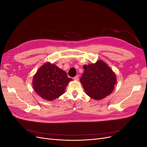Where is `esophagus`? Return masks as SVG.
I'll list each match as a JSON object with an SVG mask.
<instances>
[{
  "instance_id": "1",
  "label": "esophagus",
  "mask_w": 147,
  "mask_h": 147,
  "mask_svg": "<svg viewBox=\"0 0 147 147\" xmlns=\"http://www.w3.org/2000/svg\"><path fill=\"white\" fill-rule=\"evenodd\" d=\"M78 78H79V76H78V75H76V76H75V77L74 78V80H75V81H78Z\"/></svg>"
}]
</instances>
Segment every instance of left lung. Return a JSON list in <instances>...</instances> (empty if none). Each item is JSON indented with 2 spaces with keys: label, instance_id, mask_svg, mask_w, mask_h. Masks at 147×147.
<instances>
[{
  "label": "left lung",
  "instance_id": "8db88e82",
  "mask_svg": "<svg viewBox=\"0 0 147 147\" xmlns=\"http://www.w3.org/2000/svg\"><path fill=\"white\" fill-rule=\"evenodd\" d=\"M80 82L86 94L94 100H100L110 95L117 83L112 69L102 60L94 64L84 65Z\"/></svg>",
  "mask_w": 147,
  "mask_h": 147
}]
</instances>
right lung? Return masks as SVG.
Wrapping results in <instances>:
<instances>
[{
    "mask_svg": "<svg viewBox=\"0 0 147 147\" xmlns=\"http://www.w3.org/2000/svg\"><path fill=\"white\" fill-rule=\"evenodd\" d=\"M72 80L67 77L65 71L48 62L34 75L32 86L34 91L42 99L51 101L64 94L67 85Z\"/></svg>",
    "mask_w": 147,
    "mask_h": 147,
    "instance_id": "obj_1",
    "label": "right lung"
}]
</instances>
